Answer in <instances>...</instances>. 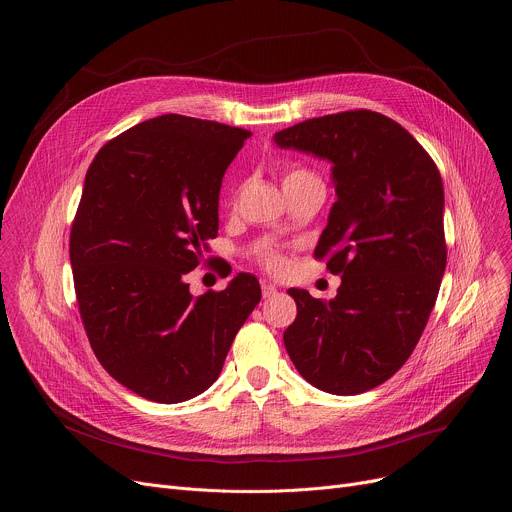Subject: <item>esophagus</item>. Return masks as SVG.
<instances>
[{
    "instance_id": "34e87169",
    "label": "esophagus",
    "mask_w": 512,
    "mask_h": 512,
    "mask_svg": "<svg viewBox=\"0 0 512 512\" xmlns=\"http://www.w3.org/2000/svg\"><path fill=\"white\" fill-rule=\"evenodd\" d=\"M277 294V287L271 283H263V298H273Z\"/></svg>"
}]
</instances>
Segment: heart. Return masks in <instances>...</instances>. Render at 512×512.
Masks as SVG:
<instances>
[{
  "label": "heart",
  "instance_id": "heart-1",
  "mask_svg": "<svg viewBox=\"0 0 512 512\" xmlns=\"http://www.w3.org/2000/svg\"><path fill=\"white\" fill-rule=\"evenodd\" d=\"M306 176H312V174L306 172V170H302V168H289V170H285V174H283V184H287V182H291V180H298V178H306ZM263 263H265V267L271 269V271H281V269H283V259H281L279 255H265V257H263Z\"/></svg>",
  "mask_w": 512,
  "mask_h": 512
}]
</instances>
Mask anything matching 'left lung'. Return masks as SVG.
<instances>
[{
    "instance_id": "1",
    "label": "left lung",
    "mask_w": 512,
    "mask_h": 512,
    "mask_svg": "<svg viewBox=\"0 0 512 512\" xmlns=\"http://www.w3.org/2000/svg\"><path fill=\"white\" fill-rule=\"evenodd\" d=\"M273 141L332 164L336 202L314 255L342 275L328 302L287 289L298 316L283 332L285 350L320 391H371L411 356L440 291V170L405 127L367 109L302 121Z\"/></svg>"
}]
</instances>
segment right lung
Returning a JSON list of instances; mask_svg holds the SVG:
<instances>
[{"label": "right lung", "instance_id": "add662e5", "mask_svg": "<svg viewBox=\"0 0 512 512\" xmlns=\"http://www.w3.org/2000/svg\"><path fill=\"white\" fill-rule=\"evenodd\" d=\"M247 137L168 113L105 143L87 172L70 231L77 302L105 371L143 399L204 393L261 300L251 273L200 298L184 279L218 233L223 176Z\"/></svg>", "mask_w": 512, "mask_h": 512}]
</instances>
